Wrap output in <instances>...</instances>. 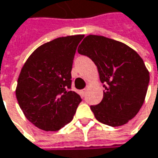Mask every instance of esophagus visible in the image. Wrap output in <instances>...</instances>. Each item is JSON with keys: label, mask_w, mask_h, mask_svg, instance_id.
<instances>
[{"label": "esophagus", "mask_w": 158, "mask_h": 158, "mask_svg": "<svg viewBox=\"0 0 158 158\" xmlns=\"http://www.w3.org/2000/svg\"><path fill=\"white\" fill-rule=\"evenodd\" d=\"M87 90H88V89H82V90L80 91V94L84 97V96H85V94H86V92H87Z\"/></svg>", "instance_id": "1"}]
</instances>
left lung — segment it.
Wrapping results in <instances>:
<instances>
[{"label": "left lung", "instance_id": "8db88e82", "mask_svg": "<svg viewBox=\"0 0 158 158\" xmlns=\"http://www.w3.org/2000/svg\"><path fill=\"white\" fill-rule=\"evenodd\" d=\"M78 52L92 60L105 88L101 102L90 106L95 118L110 127L132 119L141 108L149 83V72L141 57L120 41L87 36Z\"/></svg>", "mask_w": 158, "mask_h": 158}]
</instances>
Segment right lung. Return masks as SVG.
I'll list each match as a JSON object with an SVG mask.
<instances>
[{
  "instance_id": "obj_1",
  "label": "right lung",
  "mask_w": 158,
  "mask_h": 158,
  "mask_svg": "<svg viewBox=\"0 0 158 158\" xmlns=\"http://www.w3.org/2000/svg\"><path fill=\"white\" fill-rule=\"evenodd\" d=\"M83 35L57 38L34 50L23 65L16 98L27 119L45 131H58L72 120L81 102L70 90L71 69Z\"/></svg>"
}]
</instances>
